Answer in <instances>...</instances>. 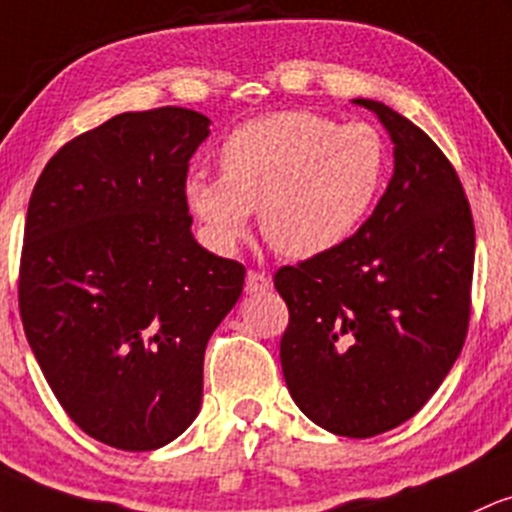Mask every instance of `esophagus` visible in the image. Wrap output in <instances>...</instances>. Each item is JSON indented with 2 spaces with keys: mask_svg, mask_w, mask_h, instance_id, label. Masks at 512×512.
<instances>
[{
  "mask_svg": "<svg viewBox=\"0 0 512 512\" xmlns=\"http://www.w3.org/2000/svg\"><path fill=\"white\" fill-rule=\"evenodd\" d=\"M269 286H272V279H269L265 272H257V269H250V272H247L245 289L250 291V294H262Z\"/></svg>",
  "mask_w": 512,
  "mask_h": 512,
  "instance_id": "1",
  "label": "esophagus"
}]
</instances>
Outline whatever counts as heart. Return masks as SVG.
Wrapping results in <instances>:
<instances>
[{
  "mask_svg": "<svg viewBox=\"0 0 512 512\" xmlns=\"http://www.w3.org/2000/svg\"><path fill=\"white\" fill-rule=\"evenodd\" d=\"M221 179L194 174L184 196L216 247H233L260 209L267 243L313 257L350 240L379 201L389 145L372 123L279 111L235 128L221 148Z\"/></svg>",
  "mask_w": 512,
  "mask_h": 512,
  "instance_id": "1",
  "label": "heart"
}]
</instances>
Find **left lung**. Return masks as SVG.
<instances>
[{
    "mask_svg": "<svg viewBox=\"0 0 512 512\" xmlns=\"http://www.w3.org/2000/svg\"><path fill=\"white\" fill-rule=\"evenodd\" d=\"M393 177L350 240L282 267L289 306L279 357L303 415L342 437H374L413 418L462 352L471 316L474 218L452 162L381 101Z\"/></svg>",
    "mask_w": 512,
    "mask_h": 512,
    "instance_id": "obj_1",
    "label": "left lung"
}]
</instances>
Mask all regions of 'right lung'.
Here are the masks:
<instances>
[{
	"mask_svg": "<svg viewBox=\"0 0 512 512\" xmlns=\"http://www.w3.org/2000/svg\"><path fill=\"white\" fill-rule=\"evenodd\" d=\"M209 123L182 106L114 116L50 157L28 201L26 340L65 413L126 452L194 423L206 342L243 294L245 267L196 243L184 196Z\"/></svg>",
	"mask_w": 512,
	"mask_h": 512,
	"instance_id": "obj_1",
	"label": "right lung"
}]
</instances>
